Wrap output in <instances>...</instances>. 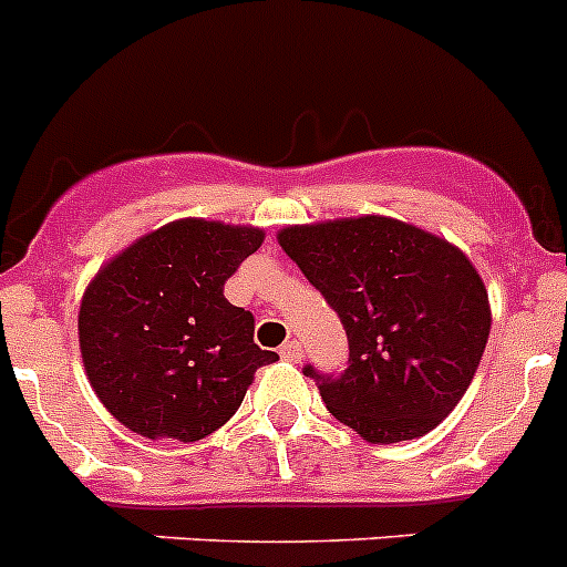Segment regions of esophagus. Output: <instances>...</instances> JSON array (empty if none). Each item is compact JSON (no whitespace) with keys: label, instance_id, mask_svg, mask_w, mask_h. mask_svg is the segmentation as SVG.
<instances>
[{"label":"esophagus","instance_id":"esophagus-1","mask_svg":"<svg viewBox=\"0 0 567 567\" xmlns=\"http://www.w3.org/2000/svg\"><path fill=\"white\" fill-rule=\"evenodd\" d=\"M280 357H284V360H289V362H298L300 357H303V346H300L298 340L284 342V346H280Z\"/></svg>","mask_w":567,"mask_h":567}]
</instances>
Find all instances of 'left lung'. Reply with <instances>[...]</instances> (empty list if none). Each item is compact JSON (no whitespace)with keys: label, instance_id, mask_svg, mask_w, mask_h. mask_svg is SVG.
I'll return each mask as SVG.
<instances>
[{"label":"left lung","instance_id":"1","mask_svg":"<svg viewBox=\"0 0 567 567\" xmlns=\"http://www.w3.org/2000/svg\"><path fill=\"white\" fill-rule=\"evenodd\" d=\"M278 244L346 329V371L303 368L329 413L371 444L439 427L470 388L492 329L470 258L388 216L284 227Z\"/></svg>","mask_w":567,"mask_h":567}]
</instances>
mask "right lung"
Returning <instances> with one entry per match:
<instances>
[{"instance_id":"1","label":"right lung","mask_w":567,"mask_h":567,"mask_svg":"<svg viewBox=\"0 0 567 567\" xmlns=\"http://www.w3.org/2000/svg\"><path fill=\"white\" fill-rule=\"evenodd\" d=\"M264 241L258 227L179 219L103 264L78 311L86 377L145 439L199 441L230 422L261 365L256 318L225 284Z\"/></svg>"}]
</instances>
